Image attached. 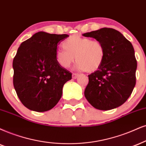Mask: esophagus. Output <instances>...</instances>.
I'll return each mask as SVG.
<instances>
[{"mask_svg": "<svg viewBox=\"0 0 146 146\" xmlns=\"http://www.w3.org/2000/svg\"><path fill=\"white\" fill-rule=\"evenodd\" d=\"M78 76H79V74L78 73H73L72 74V78L74 79H76Z\"/></svg>", "mask_w": 146, "mask_h": 146, "instance_id": "34e87169", "label": "esophagus"}]
</instances>
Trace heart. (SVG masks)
Returning a JSON list of instances; mask_svg holds the SVG:
<instances>
[{"instance_id": "heart-1", "label": "heart", "mask_w": 146, "mask_h": 146, "mask_svg": "<svg viewBox=\"0 0 146 146\" xmlns=\"http://www.w3.org/2000/svg\"><path fill=\"white\" fill-rule=\"evenodd\" d=\"M64 49H58L55 57L58 64L68 68L77 60L76 68L79 70L93 72L103 64L106 56L105 46L100 41L90 38L73 35L63 42Z\"/></svg>"}]
</instances>
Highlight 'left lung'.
Masks as SVG:
<instances>
[{"label":"left lung","mask_w":146,"mask_h":146,"mask_svg":"<svg viewBox=\"0 0 146 146\" xmlns=\"http://www.w3.org/2000/svg\"><path fill=\"white\" fill-rule=\"evenodd\" d=\"M82 35L100 41L106 49L103 64L88 76L84 96L91 106L101 110L119 107L128 100L136 83L133 46L113 28H103Z\"/></svg>","instance_id":"8db88e82"}]
</instances>
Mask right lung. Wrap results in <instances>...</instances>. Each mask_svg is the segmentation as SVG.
Listing matches in <instances>:
<instances>
[{
    "instance_id": "obj_1",
    "label": "right lung",
    "mask_w": 146,
    "mask_h": 146,
    "mask_svg": "<svg viewBox=\"0 0 146 146\" xmlns=\"http://www.w3.org/2000/svg\"><path fill=\"white\" fill-rule=\"evenodd\" d=\"M69 36L38 32L18 48L13 61V86L27 108L39 111L53 108L62 98L72 73L57 63L58 44Z\"/></svg>"
}]
</instances>
